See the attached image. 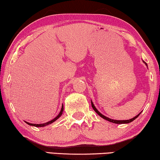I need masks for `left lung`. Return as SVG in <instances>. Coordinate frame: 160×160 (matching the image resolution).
<instances>
[{
	"label": "left lung",
	"mask_w": 160,
	"mask_h": 160,
	"mask_svg": "<svg viewBox=\"0 0 160 160\" xmlns=\"http://www.w3.org/2000/svg\"><path fill=\"white\" fill-rule=\"evenodd\" d=\"M143 62L145 63V64L147 65V64H146V63L144 62L143 61ZM91 103H92V107L93 108V109H94V111H95L96 113H98V115L100 116V117H101L102 119H106V120H107V121H108V122H112V123H115V124H128V123H130V122H132V121H134V120L136 119V118H138V116L141 114V113H138V114L137 116H135V117H133L132 119H128V120H114V119H110V118H108V117H105L104 115H102L101 113H100L99 111H98V110L97 108H95V106H94V104H93V102L91 101Z\"/></svg>",
	"instance_id": "1"
}]
</instances>
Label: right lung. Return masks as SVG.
I'll use <instances>...</instances> for the list:
<instances>
[{"instance_id": "1", "label": "right lung", "mask_w": 160, "mask_h": 160, "mask_svg": "<svg viewBox=\"0 0 160 160\" xmlns=\"http://www.w3.org/2000/svg\"><path fill=\"white\" fill-rule=\"evenodd\" d=\"M62 112H63V104H62V108H61L60 112L59 113V114H58V116H57V117H56L55 118H54V119L51 120V121H49V122H46V123H43V124H31V123H29V122H26V123H27L28 124H29V125H30V126H34V127H44V126L48 125V124H50L53 123L54 122H55L57 119H59V118H60V117H61V115H62Z\"/></svg>"}]
</instances>
